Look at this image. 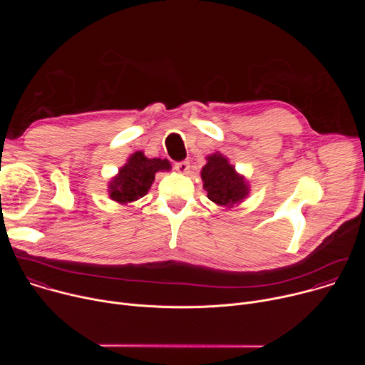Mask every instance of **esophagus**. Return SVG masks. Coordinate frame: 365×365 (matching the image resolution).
<instances>
[{
  "instance_id": "obj_1",
  "label": "esophagus",
  "mask_w": 365,
  "mask_h": 365,
  "mask_svg": "<svg viewBox=\"0 0 365 365\" xmlns=\"http://www.w3.org/2000/svg\"><path fill=\"white\" fill-rule=\"evenodd\" d=\"M175 168H176V170H178L179 173H187V172H189V162H186V160L178 162V163L175 165Z\"/></svg>"
}]
</instances>
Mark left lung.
Segmentation results:
<instances>
[{"label":"left lung","instance_id":"obj_1","mask_svg":"<svg viewBox=\"0 0 365 365\" xmlns=\"http://www.w3.org/2000/svg\"><path fill=\"white\" fill-rule=\"evenodd\" d=\"M200 176L207 197L220 206L234 205L248 193L244 178L237 175L228 160L218 153L207 158V163L202 168Z\"/></svg>","mask_w":365,"mask_h":365}]
</instances>
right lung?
Here are the masks:
<instances>
[{"label":"right lung","instance_id":"1","mask_svg":"<svg viewBox=\"0 0 365 365\" xmlns=\"http://www.w3.org/2000/svg\"><path fill=\"white\" fill-rule=\"evenodd\" d=\"M169 169L170 163L168 160L147 159L141 151H137L120 169L118 176L111 180L110 196L120 203L134 202L148 192L155 172Z\"/></svg>","mask_w":365,"mask_h":365}]
</instances>
